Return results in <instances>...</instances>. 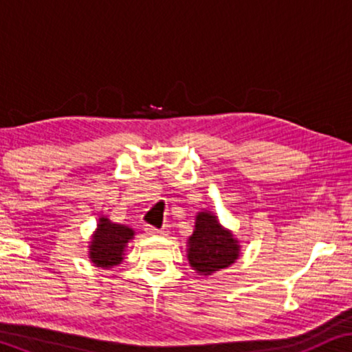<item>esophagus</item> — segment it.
Here are the masks:
<instances>
[{"label": "esophagus", "mask_w": 352, "mask_h": 352, "mask_svg": "<svg viewBox=\"0 0 352 352\" xmlns=\"http://www.w3.org/2000/svg\"><path fill=\"white\" fill-rule=\"evenodd\" d=\"M146 230H147V234H151V235H162V234H165V230L153 228V226H147Z\"/></svg>", "instance_id": "obj_1"}]
</instances>
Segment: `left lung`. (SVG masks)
I'll return each mask as SVG.
<instances>
[{"instance_id": "left-lung-1", "label": "left lung", "mask_w": 352, "mask_h": 352, "mask_svg": "<svg viewBox=\"0 0 352 352\" xmlns=\"http://www.w3.org/2000/svg\"><path fill=\"white\" fill-rule=\"evenodd\" d=\"M189 263L194 271L210 276L229 267L239 258V245L234 235L221 228L214 214H197L194 234L189 237Z\"/></svg>"}]
</instances>
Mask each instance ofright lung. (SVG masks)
Returning <instances> with one entry per match:
<instances>
[{
    "label": "right lung",
    "mask_w": 352,
    "mask_h": 352,
    "mask_svg": "<svg viewBox=\"0 0 352 352\" xmlns=\"http://www.w3.org/2000/svg\"><path fill=\"white\" fill-rule=\"evenodd\" d=\"M133 229L126 226L110 223L107 218H100L89 247V258L99 267L117 266L122 263L124 247L133 239Z\"/></svg>",
    "instance_id": "obj_1"
}]
</instances>
